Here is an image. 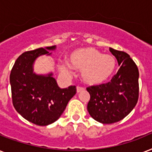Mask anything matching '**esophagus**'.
Masks as SVG:
<instances>
[{
  "mask_svg": "<svg viewBox=\"0 0 152 152\" xmlns=\"http://www.w3.org/2000/svg\"><path fill=\"white\" fill-rule=\"evenodd\" d=\"M84 91V88H81V87H77V88H76V91H77V93L81 92V91Z\"/></svg>",
  "mask_w": 152,
  "mask_h": 152,
  "instance_id": "obj_1",
  "label": "esophagus"
}]
</instances>
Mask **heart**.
Returning a JSON list of instances; mask_svg holds the SVG:
<instances>
[{
  "label": "heart",
  "mask_w": 152,
  "mask_h": 152,
  "mask_svg": "<svg viewBox=\"0 0 152 152\" xmlns=\"http://www.w3.org/2000/svg\"><path fill=\"white\" fill-rule=\"evenodd\" d=\"M69 66L81 72L82 80L88 85H99L108 80L116 69V59L109 54H103L95 48L80 49L72 53L69 57ZM61 71L70 75L71 70L66 65L61 67Z\"/></svg>",
  "instance_id": "obj_1"
}]
</instances>
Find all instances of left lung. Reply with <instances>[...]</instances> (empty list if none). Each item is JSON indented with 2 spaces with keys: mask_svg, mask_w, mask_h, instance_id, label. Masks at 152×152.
I'll return each instance as SVG.
<instances>
[{
  "mask_svg": "<svg viewBox=\"0 0 152 152\" xmlns=\"http://www.w3.org/2000/svg\"><path fill=\"white\" fill-rule=\"evenodd\" d=\"M120 69L110 82L87 88L90 94L88 111L102 124H112L125 118L133 110L139 98V71L127 53L110 48Z\"/></svg>",
  "mask_w": 152,
  "mask_h": 152,
  "instance_id": "8db88e82",
  "label": "left lung"
}]
</instances>
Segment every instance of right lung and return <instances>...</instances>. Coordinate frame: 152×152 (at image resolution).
<instances>
[{"instance_id":"add662e5","label":"right lung","mask_w":152,"mask_h":152,"mask_svg":"<svg viewBox=\"0 0 152 152\" xmlns=\"http://www.w3.org/2000/svg\"><path fill=\"white\" fill-rule=\"evenodd\" d=\"M56 46L27 51L15 61L10 74L13 106L30 122L45 126L58 119L69 101L76 95V86L60 88L53 73L47 76L33 72V64L41 55H50Z\"/></svg>"}]
</instances>
